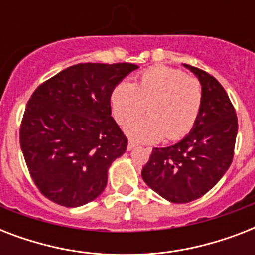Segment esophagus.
I'll use <instances>...</instances> for the list:
<instances>
[{
	"label": "esophagus",
	"instance_id": "obj_1",
	"mask_svg": "<svg viewBox=\"0 0 255 255\" xmlns=\"http://www.w3.org/2000/svg\"><path fill=\"white\" fill-rule=\"evenodd\" d=\"M136 145H137V144H136L135 141H132V140H129V141H128V145H127L128 151H131V149H133V148H135Z\"/></svg>",
	"mask_w": 255,
	"mask_h": 255
}]
</instances>
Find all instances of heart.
I'll return each mask as SVG.
<instances>
[{"mask_svg":"<svg viewBox=\"0 0 255 255\" xmlns=\"http://www.w3.org/2000/svg\"><path fill=\"white\" fill-rule=\"evenodd\" d=\"M112 115L126 126L147 108L150 115L132 122L127 133L140 141L178 140L192 131L202 104V87L181 70L156 66L140 74L135 83L120 82L110 96Z\"/></svg>","mask_w":255,"mask_h":255,"instance_id":"heart-1","label":"heart"}]
</instances>
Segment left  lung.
Instances as JSON below:
<instances>
[{
  "label": "left lung",
  "mask_w": 255,
  "mask_h": 255,
  "mask_svg": "<svg viewBox=\"0 0 255 255\" xmlns=\"http://www.w3.org/2000/svg\"><path fill=\"white\" fill-rule=\"evenodd\" d=\"M198 78L202 104L192 131L178 143L153 148L141 177L151 189L174 204L202 197L233 161L238 120L221 83L204 70L184 65Z\"/></svg>",
  "instance_id": "8db88e82"
}]
</instances>
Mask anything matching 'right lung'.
Masks as SVG:
<instances>
[{
	"label": "right lung",
	"instance_id": "1",
	"mask_svg": "<svg viewBox=\"0 0 255 255\" xmlns=\"http://www.w3.org/2000/svg\"><path fill=\"white\" fill-rule=\"evenodd\" d=\"M137 67L79 63L33 92L22 118L19 143L34 184L50 201L77 208L104 190L108 168L128 143L111 116L110 96Z\"/></svg>",
	"mask_w": 255,
	"mask_h": 255
}]
</instances>
